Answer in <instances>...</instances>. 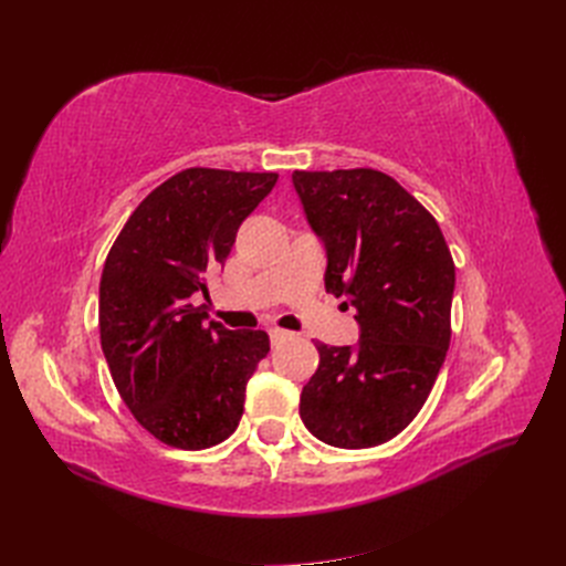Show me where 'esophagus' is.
I'll list each match as a JSON object with an SVG mask.
<instances>
[{
    "label": "esophagus",
    "instance_id": "esophagus-1",
    "mask_svg": "<svg viewBox=\"0 0 566 566\" xmlns=\"http://www.w3.org/2000/svg\"><path fill=\"white\" fill-rule=\"evenodd\" d=\"M269 337H271V345H281V342L293 337V333L281 331V328H271V331H269Z\"/></svg>",
    "mask_w": 566,
    "mask_h": 566
}]
</instances>
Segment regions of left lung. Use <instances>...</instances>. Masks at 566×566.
Masks as SVG:
<instances>
[{
	"label": "left lung",
	"mask_w": 566,
	"mask_h": 566,
	"mask_svg": "<svg viewBox=\"0 0 566 566\" xmlns=\"http://www.w3.org/2000/svg\"><path fill=\"white\" fill-rule=\"evenodd\" d=\"M325 248V290L356 310L358 342H318L300 416L337 449H370L418 416L451 342L455 266L434 217L378 169L293 172Z\"/></svg>",
	"instance_id": "obj_1"
}]
</instances>
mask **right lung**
Instances as JSON below:
<instances>
[{
  "mask_svg": "<svg viewBox=\"0 0 566 566\" xmlns=\"http://www.w3.org/2000/svg\"><path fill=\"white\" fill-rule=\"evenodd\" d=\"M279 175L191 167L150 191L119 231L98 287L101 349L142 427L167 447L210 449L235 432L264 331H229L191 304L224 266L238 227Z\"/></svg>",
  "mask_w": 566,
  "mask_h": 566,
  "instance_id": "obj_1",
  "label": "right lung"
}]
</instances>
